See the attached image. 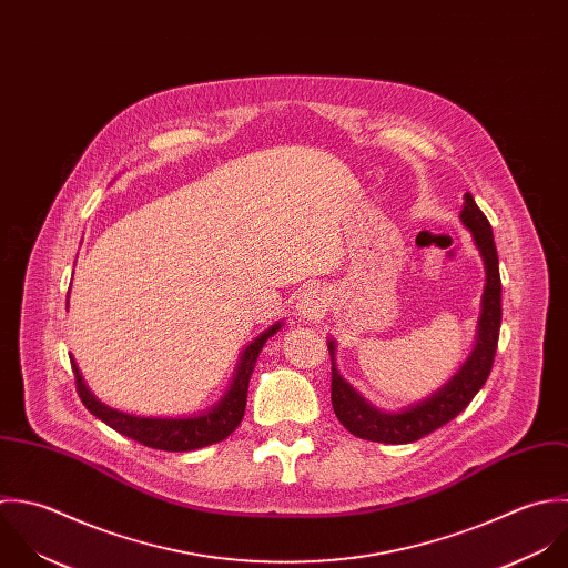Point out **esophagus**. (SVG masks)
Returning a JSON list of instances; mask_svg holds the SVG:
<instances>
[{"instance_id":"esophagus-1","label":"esophagus","mask_w":568,"mask_h":568,"mask_svg":"<svg viewBox=\"0 0 568 568\" xmlns=\"http://www.w3.org/2000/svg\"><path fill=\"white\" fill-rule=\"evenodd\" d=\"M324 304H326V300H324L322 291L311 286V288H306V291L297 297L295 311H297V315H300L302 320H315V317H320V315L324 313Z\"/></svg>"}]
</instances>
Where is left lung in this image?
I'll list each match as a JSON object with an SVG mask.
<instances>
[{"mask_svg":"<svg viewBox=\"0 0 568 568\" xmlns=\"http://www.w3.org/2000/svg\"><path fill=\"white\" fill-rule=\"evenodd\" d=\"M460 222L471 231L474 244L485 264V291L480 302V317L476 342L469 357L463 366L447 378L429 396L400 407L398 412H387L373 405L362 396L346 378L339 375L335 364V339H328V351L333 359V409L339 423L355 436L375 440V443H412L425 434L438 429L458 416L469 400L478 394L491 373L500 322H503V300H500V271H498V251L491 233V224L485 213L478 209L474 195L465 193V204L460 211Z\"/></svg>","mask_w":568,"mask_h":568,"instance_id":"obj_1","label":"left lung"}]
</instances>
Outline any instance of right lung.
Here are the masks:
<instances>
[{
  "label": "right lung",
  "mask_w": 568,
  "mask_h": 568,
  "mask_svg": "<svg viewBox=\"0 0 568 568\" xmlns=\"http://www.w3.org/2000/svg\"><path fill=\"white\" fill-rule=\"evenodd\" d=\"M284 322H275L266 331H262L240 355V362L235 366L233 378L226 387V392L206 409L190 414V416H141L130 414L116 407H110L101 403L79 373V366L72 362V371L77 378V392L83 400V405L101 418L105 425L116 429L119 434L134 438L136 443H143L152 449H165V452H191L206 445H213L217 440H224L242 420L246 409V392L248 381L253 375V368L257 364V357L264 348V344L282 328Z\"/></svg>",
  "instance_id": "1"
}]
</instances>
